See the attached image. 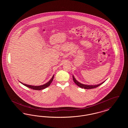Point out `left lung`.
I'll return each mask as SVG.
<instances>
[{
	"label": "left lung",
	"instance_id": "8db88e82",
	"mask_svg": "<svg viewBox=\"0 0 128 128\" xmlns=\"http://www.w3.org/2000/svg\"><path fill=\"white\" fill-rule=\"evenodd\" d=\"M72 78H73V81L76 84H77L79 87H80V88H84V89H94V88H96L97 87L100 86V85H101L102 84H103L104 82H102L101 84H97V85H85V84H82L79 82H78L76 80V79L74 78L73 75L72 76Z\"/></svg>",
	"mask_w": 128,
	"mask_h": 128
}]
</instances>
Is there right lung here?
<instances>
[{
    "mask_svg": "<svg viewBox=\"0 0 128 128\" xmlns=\"http://www.w3.org/2000/svg\"><path fill=\"white\" fill-rule=\"evenodd\" d=\"M54 75L53 76V77H52V78L51 79V80L48 82H46V84H43L42 85H40V86H34V85H27V84H23L22 82H20L21 84H22L23 85H24L25 86L30 88L32 89H33V90H43L45 88H46V87H48L50 85V84H51V82H52L53 79H54Z\"/></svg>",
    "mask_w": 128,
    "mask_h": 128,
    "instance_id": "add662e5",
    "label": "right lung"
}]
</instances>
